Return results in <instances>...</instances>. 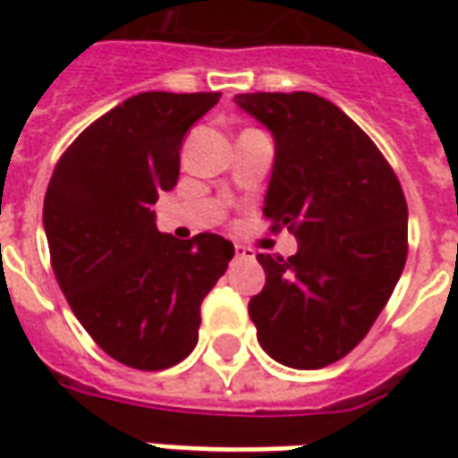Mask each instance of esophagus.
I'll list each match as a JSON object with an SVG mask.
<instances>
[{"mask_svg":"<svg viewBox=\"0 0 458 458\" xmlns=\"http://www.w3.org/2000/svg\"><path fill=\"white\" fill-rule=\"evenodd\" d=\"M235 258L240 259H255V252L250 248H245V245H240V242H235Z\"/></svg>","mask_w":458,"mask_h":458,"instance_id":"obj_1","label":"esophagus"}]
</instances>
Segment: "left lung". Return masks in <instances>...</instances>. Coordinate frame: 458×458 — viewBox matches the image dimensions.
I'll return each mask as SVG.
<instances>
[{"label":"left lung","mask_w":458,"mask_h":458,"mask_svg":"<svg viewBox=\"0 0 458 458\" xmlns=\"http://www.w3.org/2000/svg\"><path fill=\"white\" fill-rule=\"evenodd\" d=\"M235 103L275 137L265 196L272 233L297 255H258L267 275L250 299L259 345L314 370L341 360L383 311L407 259V200L373 140L314 93H242Z\"/></svg>","instance_id":"left-lung-1"}]
</instances>
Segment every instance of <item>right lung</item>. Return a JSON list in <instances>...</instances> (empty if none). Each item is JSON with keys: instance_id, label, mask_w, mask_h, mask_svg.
Returning <instances> with one entry per match:
<instances>
[{"instance_id": "obj_1", "label": "right lung", "mask_w": 458, "mask_h": 458, "mask_svg": "<svg viewBox=\"0 0 458 458\" xmlns=\"http://www.w3.org/2000/svg\"><path fill=\"white\" fill-rule=\"evenodd\" d=\"M220 93H140L58 159L44 199L51 267L75 318L117 363L164 370L199 344L200 301L235 255L216 233L176 240L151 206L179 181L183 134Z\"/></svg>"}]
</instances>
